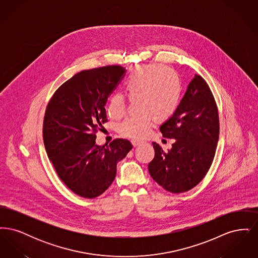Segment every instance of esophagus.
Wrapping results in <instances>:
<instances>
[{
	"instance_id": "34e87169",
	"label": "esophagus",
	"mask_w": 258,
	"mask_h": 258,
	"mask_svg": "<svg viewBox=\"0 0 258 258\" xmlns=\"http://www.w3.org/2000/svg\"><path fill=\"white\" fill-rule=\"evenodd\" d=\"M132 143H133V145L136 147V146H139V145H141V144H143L144 142L143 141H141V140H137V139H133L132 140Z\"/></svg>"
}]
</instances>
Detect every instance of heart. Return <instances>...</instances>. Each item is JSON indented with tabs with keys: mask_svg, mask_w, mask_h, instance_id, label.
<instances>
[{
	"mask_svg": "<svg viewBox=\"0 0 258 258\" xmlns=\"http://www.w3.org/2000/svg\"><path fill=\"white\" fill-rule=\"evenodd\" d=\"M123 93L130 101L138 98L140 115L125 119L119 124L121 135L134 139L145 138L155 119L165 121L177 109L182 84L178 74L166 66L154 63L134 69L123 83ZM106 111L111 119L118 120L125 113V102L119 94L108 98Z\"/></svg>",
	"mask_w": 258,
	"mask_h": 258,
	"instance_id": "1",
	"label": "heart"
}]
</instances>
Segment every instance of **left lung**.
<instances>
[{
	"mask_svg": "<svg viewBox=\"0 0 258 258\" xmlns=\"http://www.w3.org/2000/svg\"><path fill=\"white\" fill-rule=\"evenodd\" d=\"M160 131L163 137L176 140L167 153L152 143L155 158L148 165L150 175L172 194L194 188L211 167L220 135L218 106L200 75H195L175 113Z\"/></svg>",
	"mask_w": 258,
	"mask_h": 258,
	"instance_id": "8db88e82",
	"label": "left lung"
}]
</instances>
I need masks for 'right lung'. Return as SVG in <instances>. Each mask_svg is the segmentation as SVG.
<instances>
[{"label": "right lung", "instance_id": "right-lung-1", "mask_svg": "<svg viewBox=\"0 0 258 258\" xmlns=\"http://www.w3.org/2000/svg\"><path fill=\"white\" fill-rule=\"evenodd\" d=\"M125 70L106 66L75 74L57 89L46 107L42 136L58 176L75 195L95 198L113 183L118 161L133 149L116 138L98 146V131L107 122L104 105Z\"/></svg>", "mask_w": 258, "mask_h": 258}]
</instances>
